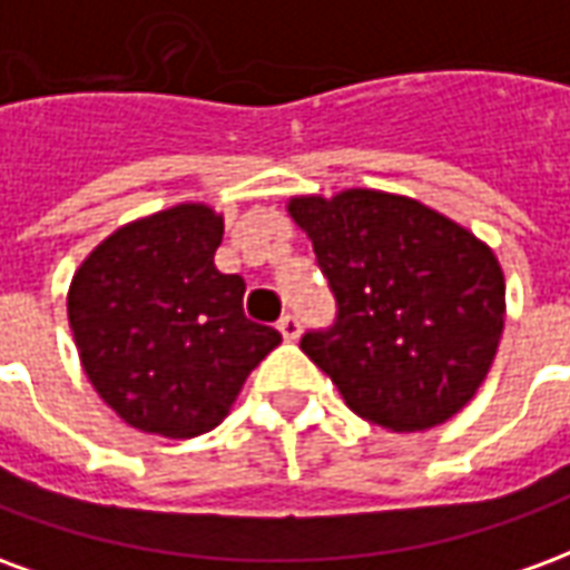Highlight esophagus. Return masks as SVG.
<instances>
[{"instance_id": "34e87169", "label": "esophagus", "mask_w": 570, "mask_h": 570, "mask_svg": "<svg viewBox=\"0 0 570 570\" xmlns=\"http://www.w3.org/2000/svg\"><path fill=\"white\" fill-rule=\"evenodd\" d=\"M277 330H281V335H284L286 342H296L298 335H302V323H298L296 314H284L281 323H277Z\"/></svg>"}]
</instances>
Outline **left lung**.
Here are the masks:
<instances>
[{"mask_svg":"<svg viewBox=\"0 0 570 570\" xmlns=\"http://www.w3.org/2000/svg\"><path fill=\"white\" fill-rule=\"evenodd\" d=\"M338 302L326 333L302 335L351 412L394 433L458 415L485 382L507 317L498 256L470 228L406 195L345 188L293 195Z\"/></svg>","mask_w":570,"mask_h":570,"instance_id":"obj_1","label":"left lung"}]
</instances>
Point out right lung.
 I'll return each instance as SVG.
<instances>
[{
  "instance_id": "obj_1",
  "label": "right lung",
  "mask_w": 570,
  "mask_h": 570,
  "mask_svg": "<svg viewBox=\"0 0 570 570\" xmlns=\"http://www.w3.org/2000/svg\"><path fill=\"white\" fill-rule=\"evenodd\" d=\"M223 213L176 204L121 225L81 262L67 314L81 370L118 419L191 440L232 412L281 333L244 314V277L213 253Z\"/></svg>"
}]
</instances>
